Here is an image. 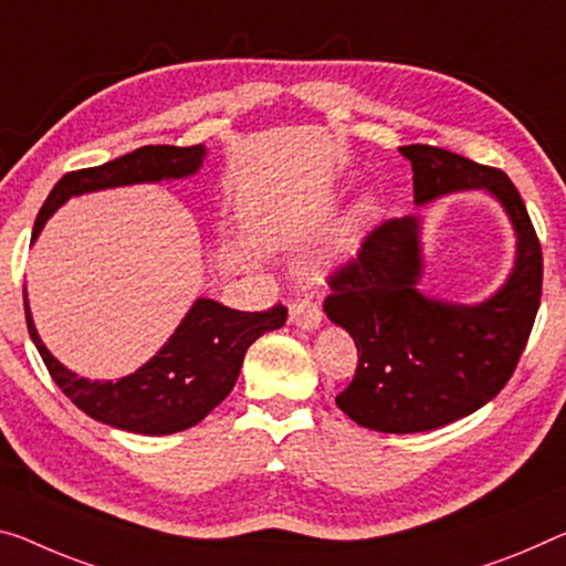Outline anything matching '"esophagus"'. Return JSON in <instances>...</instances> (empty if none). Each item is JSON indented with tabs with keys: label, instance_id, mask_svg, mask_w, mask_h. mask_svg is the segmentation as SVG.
<instances>
[{
	"label": "esophagus",
	"instance_id": "esophagus-1",
	"mask_svg": "<svg viewBox=\"0 0 566 566\" xmlns=\"http://www.w3.org/2000/svg\"><path fill=\"white\" fill-rule=\"evenodd\" d=\"M291 324L298 328H306V332H313L321 324V306L308 295H301V298L291 301Z\"/></svg>",
	"mask_w": 566,
	"mask_h": 566
}]
</instances>
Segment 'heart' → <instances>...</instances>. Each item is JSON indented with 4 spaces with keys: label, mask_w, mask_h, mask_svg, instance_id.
Returning a JSON list of instances; mask_svg holds the SVG:
<instances>
[{
    "label": "heart",
    "mask_w": 566,
    "mask_h": 566,
    "mask_svg": "<svg viewBox=\"0 0 566 566\" xmlns=\"http://www.w3.org/2000/svg\"><path fill=\"white\" fill-rule=\"evenodd\" d=\"M371 217H374V205L371 202H361L354 210V214L349 217V232H359V230L367 228V224L371 222Z\"/></svg>",
    "instance_id": "1"
}]
</instances>
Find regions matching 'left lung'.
Returning <instances> with one entry per match:
<instances>
[{"label":"left lung","mask_w":566,"mask_h":566,"mask_svg":"<svg viewBox=\"0 0 566 566\" xmlns=\"http://www.w3.org/2000/svg\"><path fill=\"white\" fill-rule=\"evenodd\" d=\"M412 164L415 205L458 189H485L516 230V265L478 306L424 298L420 217H395L328 275L326 316L352 334L359 361L336 397L361 428L424 432L481 410L506 387L542 303L544 258L524 199L506 174L438 146H399Z\"/></svg>","instance_id":"8db88e82"}]
</instances>
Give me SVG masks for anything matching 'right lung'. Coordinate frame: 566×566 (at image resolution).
<instances>
[{
    "mask_svg": "<svg viewBox=\"0 0 566 566\" xmlns=\"http://www.w3.org/2000/svg\"><path fill=\"white\" fill-rule=\"evenodd\" d=\"M205 154L202 144L142 146L101 167L67 171L42 205L34 220L32 240L65 199L108 187L138 185V181L189 177L202 167ZM24 316L50 377L65 397H71L77 410L118 430L171 434L205 420L232 392L248 346L265 332L281 328L289 318V308L277 303L268 311H234L217 301L199 298L159 354L142 369L116 381H91L65 369L40 342L30 316L28 295H24Z\"/></svg>",
    "mask_w": 566,
    "mask_h": 566,
    "instance_id": "add662e5",
    "label": "right lung"
}]
</instances>
